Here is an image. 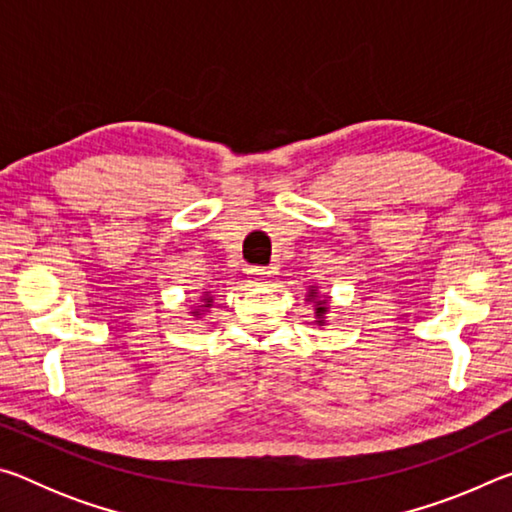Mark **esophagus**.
Returning a JSON list of instances; mask_svg holds the SVG:
<instances>
[{
  "instance_id": "1",
  "label": "esophagus",
  "mask_w": 512,
  "mask_h": 512,
  "mask_svg": "<svg viewBox=\"0 0 512 512\" xmlns=\"http://www.w3.org/2000/svg\"><path fill=\"white\" fill-rule=\"evenodd\" d=\"M271 275H273V271H271V268H268V266H253V268H248V277H250V280H253L255 284L266 282Z\"/></svg>"
}]
</instances>
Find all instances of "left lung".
<instances>
[{"label": "left lung", "mask_w": 512, "mask_h": 512, "mask_svg": "<svg viewBox=\"0 0 512 512\" xmlns=\"http://www.w3.org/2000/svg\"><path fill=\"white\" fill-rule=\"evenodd\" d=\"M316 314H318V316L325 314V305H323V302H320V307H316Z\"/></svg>", "instance_id": "left-lung-1"}]
</instances>
